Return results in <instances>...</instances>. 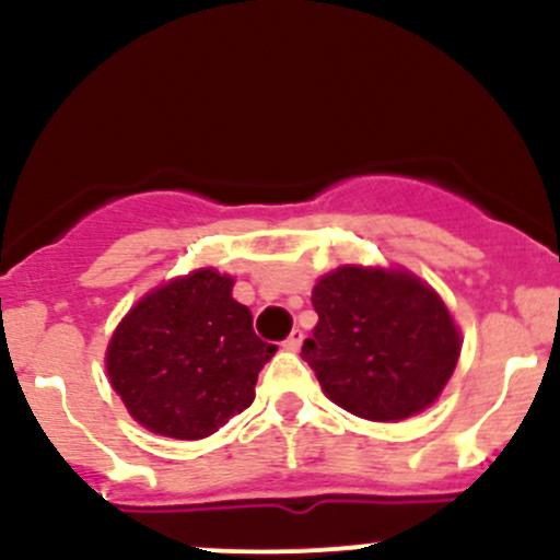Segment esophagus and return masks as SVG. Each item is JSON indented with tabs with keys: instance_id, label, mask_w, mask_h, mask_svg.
<instances>
[{
	"instance_id": "34e87169",
	"label": "esophagus",
	"mask_w": 560,
	"mask_h": 560,
	"mask_svg": "<svg viewBox=\"0 0 560 560\" xmlns=\"http://www.w3.org/2000/svg\"><path fill=\"white\" fill-rule=\"evenodd\" d=\"M303 338H306V336H303V330H298V327H295V330L287 336L284 349H290V352H298V349H301V343H303Z\"/></svg>"
}]
</instances>
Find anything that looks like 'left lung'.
I'll return each instance as SVG.
<instances>
[{
	"label": "left lung",
	"mask_w": 560,
	"mask_h": 560,
	"mask_svg": "<svg viewBox=\"0 0 560 560\" xmlns=\"http://www.w3.org/2000/svg\"><path fill=\"white\" fill-rule=\"evenodd\" d=\"M319 322L303 360L332 404L363 420L395 422L439 398L460 336L442 298L404 270L343 268L312 292Z\"/></svg>",
	"instance_id": "8db88e82"
}]
</instances>
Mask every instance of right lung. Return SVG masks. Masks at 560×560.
<instances>
[{"mask_svg": "<svg viewBox=\"0 0 560 560\" xmlns=\"http://www.w3.org/2000/svg\"><path fill=\"white\" fill-rule=\"evenodd\" d=\"M233 279L195 270L145 295L107 347V376L129 415L171 439H202L248 409L276 343L233 301Z\"/></svg>", "mask_w": 560, "mask_h": 560, "instance_id": "1", "label": "right lung"}]
</instances>
